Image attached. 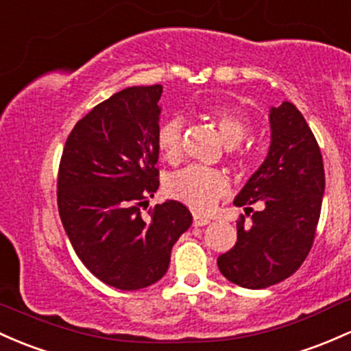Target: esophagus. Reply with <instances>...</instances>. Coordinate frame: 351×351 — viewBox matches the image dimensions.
<instances>
[{
  "label": "esophagus",
  "mask_w": 351,
  "mask_h": 351,
  "mask_svg": "<svg viewBox=\"0 0 351 351\" xmlns=\"http://www.w3.org/2000/svg\"><path fill=\"white\" fill-rule=\"evenodd\" d=\"M210 219L206 216H201V214H194V221H192V224L195 226V228H201V226H206L209 224Z\"/></svg>",
  "instance_id": "34e87169"
}]
</instances>
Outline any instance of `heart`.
<instances>
[{
	"mask_svg": "<svg viewBox=\"0 0 351 351\" xmlns=\"http://www.w3.org/2000/svg\"><path fill=\"white\" fill-rule=\"evenodd\" d=\"M206 115L216 123L222 141L229 147L243 142L251 130L250 120L237 112L213 108L207 110ZM157 145L165 160H180L184 154V120L180 117H171L162 123L157 130ZM232 157L239 165H247L252 160L250 152H237ZM165 189L171 197L184 202L192 209L209 210L229 192V180L224 172L216 169L189 165L171 176Z\"/></svg>",
	"mask_w": 351,
	"mask_h": 351,
	"instance_id": "1",
	"label": "heart"
}]
</instances>
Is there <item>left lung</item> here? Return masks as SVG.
<instances>
[{"instance_id":"obj_1","label":"left lung","mask_w":351,"mask_h":351,"mask_svg":"<svg viewBox=\"0 0 351 351\" xmlns=\"http://www.w3.org/2000/svg\"><path fill=\"white\" fill-rule=\"evenodd\" d=\"M266 160L234 199V206L265 204L237 222V241L217 258L222 276L247 289L273 286L303 265L316 236L325 191L323 157L304 117L289 101L271 108Z\"/></svg>"}]
</instances>
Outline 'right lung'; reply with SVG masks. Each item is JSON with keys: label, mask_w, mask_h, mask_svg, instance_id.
Here are the masks:
<instances>
[{"label": "right lung", "mask_w": 351, "mask_h": 351, "mask_svg": "<svg viewBox=\"0 0 351 351\" xmlns=\"http://www.w3.org/2000/svg\"><path fill=\"white\" fill-rule=\"evenodd\" d=\"M160 95V85L130 86L95 105L70 132L58 167V213L71 246L93 276L123 291L159 281L192 224L177 201L147 210L159 189Z\"/></svg>", "instance_id": "add662e5"}]
</instances>
